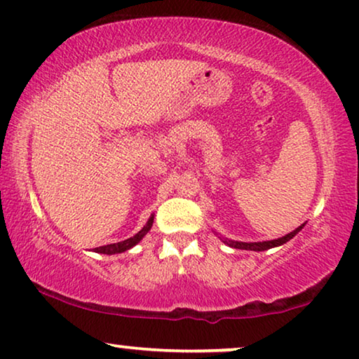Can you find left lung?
<instances>
[{"label": "left lung", "mask_w": 359, "mask_h": 359, "mask_svg": "<svg viewBox=\"0 0 359 359\" xmlns=\"http://www.w3.org/2000/svg\"><path fill=\"white\" fill-rule=\"evenodd\" d=\"M302 228H304V224H301L299 228H296L290 234L280 237V239H273V241H264V242H239V241H229V239H223L224 244H228L229 247H234V249H242V250H255V252H262V250H269L271 247H278L286 244L287 241L292 239L297 232H299Z\"/></svg>", "instance_id": "1"}]
</instances>
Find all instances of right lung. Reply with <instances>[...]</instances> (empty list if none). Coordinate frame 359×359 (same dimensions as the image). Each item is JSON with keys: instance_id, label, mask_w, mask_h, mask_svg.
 Listing matches in <instances>:
<instances>
[{"instance_id": "add662e5", "label": "right lung", "mask_w": 359, "mask_h": 359, "mask_svg": "<svg viewBox=\"0 0 359 359\" xmlns=\"http://www.w3.org/2000/svg\"><path fill=\"white\" fill-rule=\"evenodd\" d=\"M153 219L154 216H151L148 219V223L143 229H141L138 234H135L133 237H130V239H125L122 242H117V244H109V245H102V247H95L94 252H99V254H107V255H112V254H122V252L131 249V247L138 244V242L143 239V237L148 234V231L151 229V226H153Z\"/></svg>"}]
</instances>
